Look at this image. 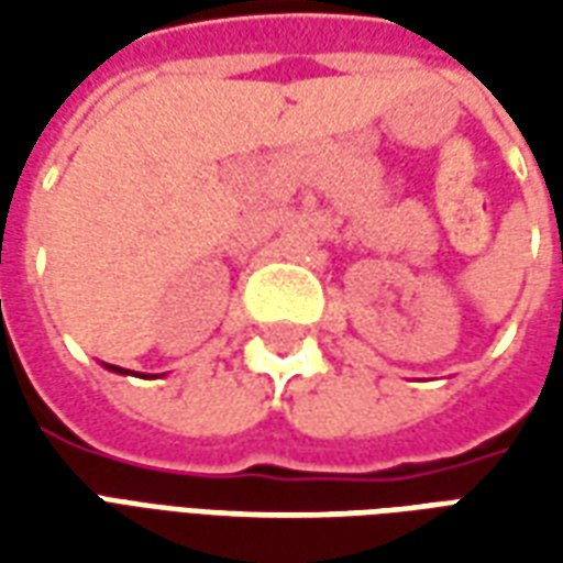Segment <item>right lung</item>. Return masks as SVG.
<instances>
[{
  "instance_id": "right-lung-1",
  "label": "right lung",
  "mask_w": 563,
  "mask_h": 563,
  "mask_svg": "<svg viewBox=\"0 0 563 563\" xmlns=\"http://www.w3.org/2000/svg\"><path fill=\"white\" fill-rule=\"evenodd\" d=\"M111 371H120V367H111ZM120 374H126V371H120Z\"/></svg>"
}]
</instances>
